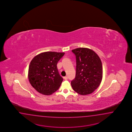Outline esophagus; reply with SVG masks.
Returning a JSON list of instances; mask_svg holds the SVG:
<instances>
[{
  "label": "esophagus",
  "mask_w": 132,
  "mask_h": 132,
  "mask_svg": "<svg viewBox=\"0 0 132 132\" xmlns=\"http://www.w3.org/2000/svg\"><path fill=\"white\" fill-rule=\"evenodd\" d=\"M64 79H65V80H67L68 78H67V76H65V77H64Z\"/></svg>",
  "instance_id": "34e87169"
}]
</instances>
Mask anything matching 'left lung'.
<instances>
[{
	"label": "left lung",
	"instance_id": "left-lung-1",
	"mask_svg": "<svg viewBox=\"0 0 132 132\" xmlns=\"http://www.w3.org/2000/svg\"><path fill=\"white\" fill-rule=\"evenodd\" d=\"M76 60V75L71 86L81 95L93 93L100 85L103 78V68L98 55L92 50L79 48L72 50Z\"/></svg>",
	"mask_w": 132,
	"mask_h": 132
}]
</instances>
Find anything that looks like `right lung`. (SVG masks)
I'll list each match as a JSON object with an SVG mask.
<instances>
[{
  "label": "right lung",
  "instance_id": "right-lung-1",
  "mask_svg": "<svg viewBox=\"0 0 132 132\" xmlns=\"http://www.w3.org/2000/svg\"><path fill=\"white\" fill-rule=\"evenodd\" d=\"M65 53L47 52L34 57L29 66L28 78L32 86L44 95H51L59 88L63 79L57 68Z\"/></svg>",
  "mask_w": 132,
  "mask_h": 132
}]
</instances>
